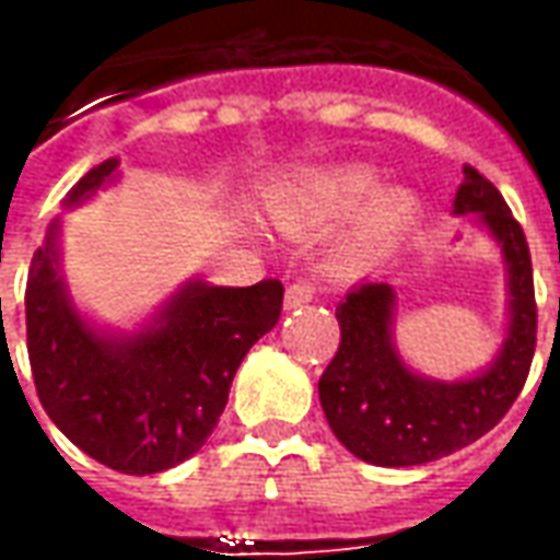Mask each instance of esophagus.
<instances>
[{
	"label": "esophagus",
	"instance_id": "esophagus-1",
	"mask_svg": "<svg viewBox=\"0 0 560 560\" xmlns=\"http://www.w3.org/2000/svg\"><path fill=\"white\" fill-rule=\"evenodd\" d=\"M315 300V288L308 281H293L291 288L284 291V308H303Z\"/></svg>",
	"mask_w": 560,
	"mask_h": 560
}]
</instances>
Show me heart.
<instances>
[{
	"label": "heart",
	"mask_w": 560,
	"mask_h": 560,
	"mask_svg": "<svg viewBox=\"0 0 560 560\" xmlns=\"http://www.w3.org/2000/svg\"><path fill=\"white\" fill-rule=\"evenodd\" d=\"M377 171L369 164H351L324 173L279 207V219L300 233H327L357 212L339 245L341 267L365 269L377 264L417 219V197L408 188H377ZM371 194L373 197L369 198Z\"/></svg>",
	"instance_id": "1"
}]
</instances>
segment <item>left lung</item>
Returning a JSON list of instances; mask_svg holds the SVG:
<instances>
[{"label": "left lung", "instance_id": "left-lung-1", "mask_svg": "<svg viewBox=\"0 0 560 560\" xmlns=\"http://www.w3.org/2000/svg\"><path fill=\"white\" fill-rule=\"evenodd\" d=\"M462 173L453 215H470L504 260V339L477 372L453 381L422 375L396 345V288L360 281L336 308L341 345L317 393L332 434L369 465L411 468L474 444L501 422L528 377L537 341L528 243L501 191L468 164Z\"/></svg>", "mask_w": 560, "mask_h": 560}]
</instances>
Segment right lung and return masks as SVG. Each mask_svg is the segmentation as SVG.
<instances>
[{
  "label": "right lung",
  "mask_w": 560,
  "mask_h": 560,
  "mask_svg": "<svg viewBox=\"0 0 560 560\" xmlns=\"http://www.w3.org/2000/svg\"><path fill=\"white\" fill-rule=\"evenodd\" d=\"M119 176V159L95 164L62 209L86 203ZM281 296L279 279L252 288L185 279L138 327H110L71 296L56 215L26 281L38 399L56 429L107 468L135 477L173 468L207 444L243 357L279 324Z\"/></svg>",
  "instance_id": "right-lung-1"
}]
</instances>
